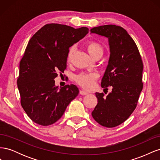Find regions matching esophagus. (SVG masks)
Listing matches in <instances>:
<instances>
[{
	"mask_svg": "<svg viewBox=\"0 0 160 160\" xmlns=\"http://www.w3.org/2000/svg\"><path fill=\"white\" fill-rule=\"evenodd\" d=\"M80 94L81 95H88L89 93L88 91H85V90H84V89H81V91H80Z\"/></svg>",
	"mask_w": 160,
	"mask_h": 160,
	"instance_id": "34e87169",
	"label": "esophagus"
}]
</instances>
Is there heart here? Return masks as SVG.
I'll return each mask as SVG.
<instances>
[{
	"label": "heart",
	"instance_id": "b5f03b06",
	"mask_svg": "<svg viewBox=\"0 0 160 160\" xmlns=\"http://www.w3.org/2000/svg\"><path fill=\"white\" fill-rule=\"evenodd\" d=\"M86 48L88 49V52L89 55L93 57H95L97 56L101 57L103 54L104 49L103 46L101 45L99 42L91 41L88 42L86 44ZM75 51V47L72 46L71 47L68 53H67V62H71V58L73 55V52ZM98 78V75L95 73H85V72H83V73L79 74L75 76V81L78 83L80 85L83 87L87 89H90L93 85V83L96 79Z\"/></svg>",
	"mask_w": 160,
	"mask_h": 160
}]
</instances>
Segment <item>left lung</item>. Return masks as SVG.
I'll return each instance as SVG.
<instances>
[{
    "instance_id": "1",
    "label": "left lung",
    "mask_w": 160,
    "mask_h": 160,
    "mask_svg": "<svg viewBox=\"0 0 160 160\" xmlns=\"http://www.w3.org/2000/svg\"><path fill=\"white\" fill-rule=\"evenodd\" d=\"M91 33L108 39L110 55L101 88L112 91L104 97L96 92L98 103L92 117L104 127L114 128L123 123L136 108L143 89V65L138 47L122 27L107 25L94 27Z\"/></svg>"
}]
</instances>
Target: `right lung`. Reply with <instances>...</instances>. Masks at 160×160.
Here are the masks:
<instances>
[{
	"instance_id": "add662e5",
	"label": "right lung",
	"mask_w": 160,
	"mask_h": 160,
	"mask_svg": "<svg viewBox=\"0 0 160 160\" xmlns=\"http://www.w3.org/2000/svg\"><path fill=\"white\" fill-rule=\"evenodd\" d=\"M88 32L87 27L47 24L28 41L19 65L17 86L22 107L32 122L43 126L55 123L78 95L76 85L59 88L54 79L66 69L69 48Z\"/></svg>"
}]
</instances>
